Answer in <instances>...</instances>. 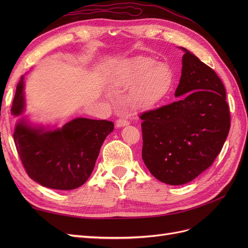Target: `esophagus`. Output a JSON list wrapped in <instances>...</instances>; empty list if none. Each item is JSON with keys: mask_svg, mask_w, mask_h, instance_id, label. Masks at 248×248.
I'll return each mask as SVG.
<instances>
[{"mask_svg": "<svg viewBox=\"0 0 248 248\" xmlns=\"http://www.w3.org/2000/svg\"><path fill=\"white\" fill-rule=\"evenodd\" d=\"M129 124V122L127 121L126 119H118L117 121H116V125H117V127H124V126H126V125H128Z\"/></svg>", "mask_w": 248, "mask_h": 248, "instance_id": "esophagus-1", "label": "esophagus"}]
</instances>
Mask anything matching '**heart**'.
<instances>
[{
  "instance_id": "obj_1",
  "label": "heart",
  "mask_w": 248,
  "mask_h": 248,
  "mask_svg": "<svg viewBox=\"0 0 248 248\" xmlns=\"http://www.w3.org/2000/svg\"><path fill=\"white\" fill-rule=\"evenodd\" d=\"M171 82L170 66L149 57L130 60L120 78V84L124 87L138 85L132 94V102L138 108H148L161 100L170 91Z\"/></svg>"
}]
</instances>
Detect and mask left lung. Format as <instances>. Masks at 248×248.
Masks as SVG:
<instances>
[{"mask_svg":"<svg viewBox=\"0 0 248 248\" xmlns=\"http://www.w3.org/2000/svg\"><path fill=\"white\" fill-rule=\"evenodd\" d=\"M182 49L175 96L183 97L140 116L142 160L156 179L170 185L189 182L211 166L231 127L221 79L192 52Z\"/></svg>","mask_w":248,"mask_h":248,"instance_id":"obj_1","label":"left lung"}]
</instances>
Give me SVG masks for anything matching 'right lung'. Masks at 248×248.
I'll return each instance as SVG.
<instances>
[{
	"instance_id": "1",
	"label": "right lung",
	"mask_w": 248,
	"mask_h": 248,
	"mask_svg": "<svg viewBox=\"0 0 248 248\" xmlns=\"http://www.w3.org/2000/svg\"><path fill=\"white\" fill-rule=\"evenodd\" d=\"M25 109L24 78L16 87L11 112L19 116ZM114 129L107 120L73 119L62 128L46 130L29 125L25 119L13 133L17 153L28 176L42 186L71 190L91 176L104 140Z\"/></svg>"
}]
</instances>
